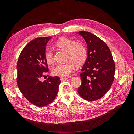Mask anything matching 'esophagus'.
<instances>
[{
    "label": "esophagus",
    "instance_id": "1",
    "mask_svg": "<svg viewBox=\"0 0 134 134\" xmlns=\"http://www.w3.org/2000/svg\"><path fill=\"white\" fill-rule=\"evenodd\" d=\"M60 79L62 82H65V81H66L68 79V78H61Z\"/></svg>",
    "mask_w": 134,
    "mask_h": 134
}]
</instances>
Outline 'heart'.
<instances>
[{
    "instance_id": "obj_1",
    "label": "heart",
    "mask_w": 134,
    "mask_h": 134,
    "mask_svg": "<svg viewBox=\"0 0 134 134\" xmlns=\"http://www.w3.org/2000/svg\"><path fill=\"white\" fill-rule=\"evenodd\" d=\"M55 46L67 51V60L65 64H59L52 69V72L62 78H65L74 70L75 65H80L86 62L87 58V50L84 44L81 42H76L67 38H62L55 43ZM44 59L49 64L54 62L53 52L50 48L44 51Z\"/></svg>"
}]
</instances>
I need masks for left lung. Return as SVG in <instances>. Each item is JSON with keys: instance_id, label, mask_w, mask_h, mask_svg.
<instances>
[{"instance_id": "1", "label": "left lung", "mask_w": 134, "mask_h": 134, "mask_svg": "<svg viewBox=\"0 0 134 134\" xmlns=\"http://www.w3.org/2000/svg\"><path fill=\"white\" fill-rule=\"evenodd\" d=\"M87 44V58L80 74V96L88 101L98 99L110 89L114 80L115 64L110 50L102 40L91 32H76Z\"/></svg>"}]
</instances>
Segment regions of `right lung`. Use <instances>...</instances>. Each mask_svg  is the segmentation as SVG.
<instances>
[{
    "label": "right lung",
    "mask_w": 134,
    "mask_h": 134,
    "mask_svg": "<svg viewBox=\"0 0 134 134\" xmlns=\"http://www.w3.org/2000/svg\"><path fill=\"white\" fill-rule=\"evenodd\" d=\"M52 37H40L30 41L22 50L18 60L17 82L20 91L30 102L38 107L51 103L57 96L61 80L58 76H48L44 51Z\"/></svg>",
    "instance_id": "right-lung-1"
}]
</instances>
